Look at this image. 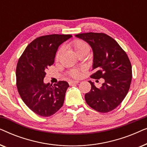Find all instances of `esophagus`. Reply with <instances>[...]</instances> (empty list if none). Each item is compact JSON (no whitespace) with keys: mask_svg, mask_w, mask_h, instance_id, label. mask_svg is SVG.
I'll list each match as a JSON object with an SVG mask.
<instances>
[{"mask_svg":"<svg viewBox=\"0 0 147 147\" xmlns=\"http://www.w3.org/2000/svg\"><path fill=\"white\" fill-rule=\"evenodd\" d=\"M79 82H80L79 81H74V80H72V81L69 82V84L71 86V85H73V84H78Z\"/></svg>","mask_w":147,"mask_h":147,"instance_id":"obj_1","label":"esophagus"}]
</instances>
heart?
Wrapping results in <instances>:
<instances>
[{
    "instance_id": "obj_1",
    "label": "heart",
    "mask_w": 147,
    "mask_h": 147,
    "mask_svg": "<svg viewBox=\"0 0 147 147\" xmlns=\"http://www.w3.org/2000/svg\"><path fill=\"white\" fill-rule=\"evenodd\" d=\"M71 46L74 48V49L75 50V51L77 53L78 55H80V54L84 53H88L90 51V47L87 43H86L85 41H82V40L77 39L75 40V41H72L71 43ZM62 49L59 50V51L57 52V55H56V57L58 58L59 56V54L61 53ZM70 74L72 77L74 78H78L80 76V73L78 70H71V72H70Z\"/></svg>"
}]
</instances>
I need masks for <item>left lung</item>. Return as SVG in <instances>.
I'll return each instance as SVG.
<instances>
[{"label":"left lung","instance_id":"1","mask_svg":"<svg viewBox=\"0 0 147 147\" xmlns=\"http://www.w3.org/2000/svg\"><path fill=\"white\" fill-rule=\"evenodd\" d=\"M76 37L89 44L93 51L92 78L104 79L101 88L89 81L91 90L85 94L86 103L96 111L106 113L117 107L129 90L132 66L125 51L111 37L104 33L78 34Z\"/></svg>","mask_w":147,"mask_h":147}]
</instances>
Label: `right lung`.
<instances>
[{"label":"right lung","mask_w":147,"mask_h":147,"mask_svg":"<svg viewBox=\"0 0 147 147\" xmlns=\"http://www.w3.org/2000/svg\"><path fill=\"white\" fill-rule=\"evenodd\" d=\"M70 35L41 36L27 46L18 61L17 90L25 104L35 114L48 117L63 106L69 84L59 81L53 86L43 82L46 69L53 64L58 47Z\"/></svg>","instance_id":"add662e5"}]
</instances>
